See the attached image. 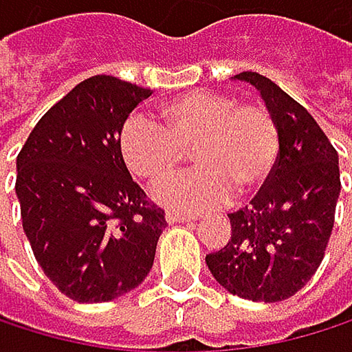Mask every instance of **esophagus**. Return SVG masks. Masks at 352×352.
<instances>
[{
    "mask_svg": "<svg viewBox=\"0 0 352 352\" xmlns=\"http://www.w3.org/2000/svg\"><path fill=\"white\" fill-rule=\"evenodd\" d=\"M196 219L194 215H186V213H177V211H166V221L168 223H182V221H192Z\"/></svg>",
    "mask_w": 352,
    "mask_h": 352,
    "instance_id": "34e87169",
    "label": "esophagus"
}]
</instances>
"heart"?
Wrapping results in <instances>:
<instances>
[{"mask_svg": "<svg viewBox=\"0 0 352 352\" xmlns=\"http://www.w3.org/2000/svg\"><path fill=\"white\" fill-rule=\"evenodd\" d=\"M278 126L258 103L196 90L158 107V124L133 116L120 131V156L137 179L158 186L177 173L188 152L198 166L188 177L156 190V200L177 211L217 207L230 196L260 192L278 160Z\"/></svg>", "mask_w": 352, "mask_h": 352, "instance_id": "heart-1", "label": "heart"}]
</instances>
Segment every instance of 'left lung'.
Listing matches in <instances>:
<instances>
[{"label":"left lung","mask_w":352,"mask_h":352,"mask_svg":"<svg viewBox=\"0 0 352 352\" xmlns=\"http://www.w3.org/2000/svg\"><path fill=\"white\" fill-rule=\"evenodd\" d=\"M234 78L260 90L280 147L268 184L228 215L232 234L207 255V266L230 294L280 302L298 294L323 262L340 196L338 152L317 120L272 80L255 72Z\"/></svg>","instance_id":"obj_1"}]
</instances>
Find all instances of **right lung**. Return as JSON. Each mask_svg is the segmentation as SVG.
Returning a JSON list of instances; mask_svg holds the SVG:
<instances>
[{
    "mask_svg": "<svg viewBox=\"0 0 352 352\" xmlns=\"http://www.w3.org/2000/svg\"><path fill=\"white\" fill-rule=\"evenodd\" d=\"M150 88L92 76L52 105L16 158L23 230L67 298L109 302L141 285L166 228L120 156V131Z\"/></svg>",
    "mask_w": 352,
    "mask_h": 352,
    "instance_id": "right-lung-1",
    "label": "right lung"
}]
</instances>
